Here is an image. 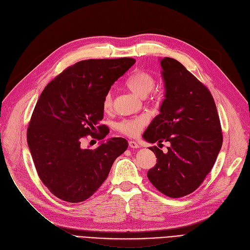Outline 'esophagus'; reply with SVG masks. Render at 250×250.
Wrapping results in <instances>:
<instances>
[{"label":"esophagus","mask_w":250,"mask_h":250,"mask_svg":"<svg viewBox=\"0 0 250 250\" xmlns=\"http://www.w3.org/2000/svg\"><path fill=\"white\" fill-rule=\"evenodd\" d=\"M128 146L132 148V149H138V148H140V146H139V144L137 143V142H135V141H129L128 142Z\"/></svg>","instance_id":"obj_1"}]
</instances>
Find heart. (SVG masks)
Instances as JSON below:
<instances>
[{
    "instance_id": "b5f03b06",
    "label": "heart",
    "mask_w": 250,
    "mask_h": 250,
    "mask_svg": "<svg viewBox=\"0 0 250 250\" xmlns=\"http://www.w3.org/2000/svg\"><path fill=\"white\" fill-rule=\"evenodd\" d=\"M155 79L152 75L144 71H137L132 76L127 78L125 81L126 88L139 98H146L155 88ZM112 107L111 93H107L103 100V109L105 111L110 110ZM148 123V118L145 115H140L134 118L124 120L116 124V129L118 132L128 136L137 137L143 127Z\"/></svg>"
}]
</instances>
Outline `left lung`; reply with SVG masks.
Masks as SVG:
<instances>
[{
	"instance_id": "1",
	"label": "left lung",
	"mask_w": 250,
	"mask_h": 250,
	"mask_svg": "<svg viewBox=\"0 0 250 250\" xmlns=\"http://www.w3.org/2000/svg\"><path fill=\"white\" fill-rule=\"evenodd\" d=\"M164 99L143 138L168 142L167 153L150 148L157 157L148 171L152 185L170 198H181L198 188L211 171L223 137L217 107L206 86L176 60L160 59Z\"/></svg>"
}]
</instances>
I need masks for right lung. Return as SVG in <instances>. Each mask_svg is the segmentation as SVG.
Instances as JSON below:
<instances>
[{"label": "right lung", "instance_id": "add662e5", "mask_svg": "<svg viewBox=\"0 0 250 250\" xmlns=\"http://www.w3.org/2000/svg\"><path fill=\"white\" fill-rule=\"evenodd\" d=\"M136 62L134 59L81 61L60 74L42 91L27 129V143L44 186L57 198L80 203L93 194L107 178L114 160L127 149L124 138L101 141L84 149V136L94 135L111 86Z\"/></svg>", "mask_w": 250, "mask_h": 250}]
</instances>
